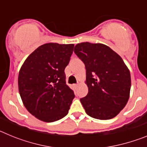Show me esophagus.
<instances>
[{"instance_id": "obj_1", "label": "esophagus", "mask_w": 147, "mask_h": 147, "mask_svg": "<svg viewBox=\"0 0 147 147\" xmlns=\"http://www.w3.org/2000/svg\"><path fill=\"white\" fill-rule=\"evenodd\" d=\"M78 86H79V84H75V85H74L75 88H77Z\"/></svg>"}]
</instances>
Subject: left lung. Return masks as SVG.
<instances>
[{
	"instance_id": "obj_1",
	"label": "left lung",
	"mask_w": 147,
	"mask_h": 147,
	"mask_svg": "<svg viewBox=\"0 0 147 147\" xmlns=\"http://www.w3.org/2000/svg\"><path fill=\"white\" fill-rule=\"evenodd\" d=\"M74 53L86 69L88 93L80 98L86 113L100 120L116 116L127 105L131 88L130 73L123 59L101 43H79Z\"/></svg>"
}]
</instances>
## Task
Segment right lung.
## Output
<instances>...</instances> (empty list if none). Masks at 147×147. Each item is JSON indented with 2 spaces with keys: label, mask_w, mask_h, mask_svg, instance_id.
Returning <instances> with one entry per match:
<instances>
[{
  "label": "right lung",
  "mask_w": 147,
  "mask_h": 147,
  "mask_svg": "<svg viewBox=\"0 0 147 147\" xmlns=\"http://www.w3.org/2000/svg\"><path fill=\"white\" fill-rule=\"evenodd\" d=\"M74 45L46 43L28 56L19 72L18 88L26 108L34 117L53 122L68 113L75 95L66 85L65 68Z\"/></svg>",
  "instance_id": "1"
}]
</instances>
